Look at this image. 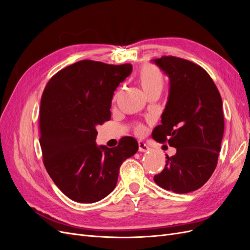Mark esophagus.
Instances as JSON below:
<instances>
[{
    "label": "esophagus",
    "instance_id": "obj_1",
    "mask_svg": "<svg viewBox=\"0 0 250 250\" xmlns=\"http://www.w3.org/2000/svg\"><path fill=\"white\" fill-rule=\"evenodd\" d=\"M138 145H139V151H141V152H145V151L149 150V147L146 145L145 143L142 142V141H139Z\"/></svg>",
    "mask_w": 250,
    "mask_h": 250
}]
</instances>
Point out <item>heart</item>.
<instances>
[{
	"label": "heart",
	"mask_w": 250,
	"mask_h": 250,
	"mask_svg": "<svg viewBox=\"0 0 250 250\" xmlns=\"http://www.w3.org/2000/svg\"><path fill=\"white\" fill-rule=\"evenodd\" d=\"M139 82L146 95L153 93V92H161L164 88L165 79L164 75L158 69L157 66L152 64H146L144 65L139 72ZM117 99V95L113 98V100ZM135 132L138 134H142L145 131V127L142 124H139L135 126Z\"/></svg>",
	"instance_id": "b5f03b06"
}]
</instances>
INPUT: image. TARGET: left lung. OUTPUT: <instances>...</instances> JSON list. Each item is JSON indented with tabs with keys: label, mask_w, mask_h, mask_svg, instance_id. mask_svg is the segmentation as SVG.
<instances>
[{
	"label": "left lung",
	"mask_w": 250,
	"mask_h": 250,
	"mask_svg": "<svg viewBox=\"0 0 250 250\" xmlns=\"http://www.w3.org/2000/svg\"><path fill=\"white\" fill-rule=\"evenodd\" d=\"M154 62L170 78L169 98L162 124L152 131L176 154L166 156L154 181L165 190L185 194L201 188L214 173L224 132L220 93L208 72L192 62L162 56Z\"/></svg>",
	"instance_id": "obj_1"
}]
</instances>
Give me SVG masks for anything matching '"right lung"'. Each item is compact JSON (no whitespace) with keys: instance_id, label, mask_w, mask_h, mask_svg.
Masks as SVG:
<instances>
[{"instance_id":"add662e5","label":"right lung","mask_w":250,"mask_h":250,"mask_svg":"<svg viewBox=\"0 0 250 250\" xmlns=\"http://www.w3.org/2000/svg\"><path fill=\"white\" fill-rule=\"evenodd\" d=\"M130 63L81 60L57 72L42 96L40 133L42 162L50 177L74 201L93 203L116 188L119 170L139 149L124 137L113 148L97 147V125L110 120L111 99Z\"/></svg>"}]
</instances>
